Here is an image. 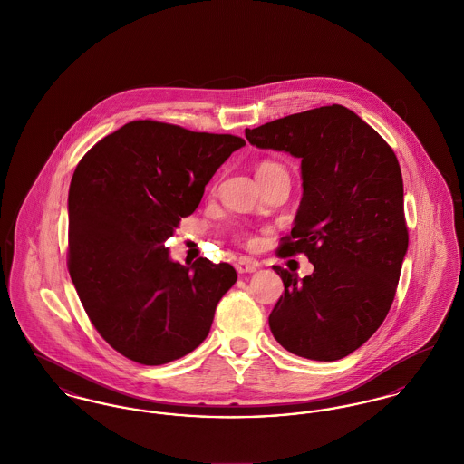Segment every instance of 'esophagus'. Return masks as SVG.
<instances>
[{"mask_svg": "<svg viewBox=\"0 0 464 464\" xmlns=\"http://www.w3.org/2000/svg\"><path fill=\"white\" fill-rule=\"evenodd\" d=\"M236 269H237L239 275H249V273H255L258 269V262L251 260V258H239L236 262Z\"/></svg>", "mask_w": 464, "mask_h": 464, "instance_id": "obj_1", "label": "esophagus"}]
</instances>
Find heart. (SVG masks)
<instances>
[{
    "mask_svg": "<svg viewBox=\"0 0 464 464\" xmlns=\"http://www.w3.org/2000/svg\"><path fill=\"white\" fill-rule=\"evenodd\" d=\"M278 172H286V170H285V167H283L281 163H278V161H273V160H262V161L256 165V178H258V179L269 178V176L278 174ZM236 234H237L239 237H243V236H245V230L237 228V230H236Z\"/></svg>",
    "mask_w": 464,
    "mask_h": 464,
    "instance_id": "heart-1",
    "label": "heart"
}]
</instances>
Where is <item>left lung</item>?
<instances>
[{
  "label": "left lung",
  "instance_id": "left-lung-1",
  "mask_svg": "<svg viewBox=\"0 0 464 464\" xmlns=\"http://www.w3.org/2000/svg\"><path fill=\"white\" fill-rule=\"evenodd\" d=\"M246 139L301 158L303 200L276 253H304L314 271L299 281L273 266L285 285L273 336L299 357L343 359L376 333L396 295L408 249L400 161L338 103L246 128Z\"/></svg>",
  "mask_w": 464,
  "mask_h": 464
}]
</instances>
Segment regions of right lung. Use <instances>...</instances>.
I'll list each match as a JSON object with an SVG mask.
<instances>
[{
	"label": "right lung",
	"instance_id": "1",
	"mask_svg": "<svg viewBox=\"0 0 464 464\" xmlns=\"http://www.w3.org/2000/svg\"><path fill=\"white\" fill-rule=\"evenodd\" d=\"M245 144L230 133L139 120L79 161L68 191V273L98 334L126 359L167 364L209 334L236 269L202 256L172 262L165 241Z\"/></svg>",
	"mask_w": 464,
	"mask_h": 464
}]
</instances>
